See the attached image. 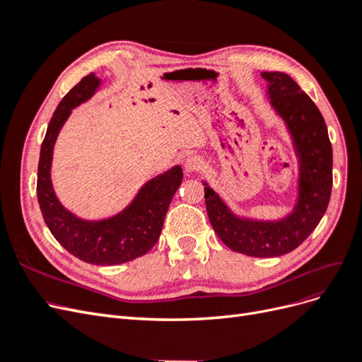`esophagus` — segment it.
Wrapping results in <instances>:
<instances>
[{
	"label": "esophagus",
	"mask_w": 362,
	"mask_h": 362,
	"mask_svg": "<svg viewBox=\"0 0 362 362\" xmlns=\"http://www.w3.org/2000/svg\"><path fill=\"white\" fill-rule=\"evenodd\" d=\"M202 168H204V160L199 156H190L185 158V163H184L185 172L193 173V172L201 170Z\"/></svg>",
	"instance_id": "1"
}]
</instances>
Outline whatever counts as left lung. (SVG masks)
I'll return each instance as SVG.
<instances>
[{"label":"left lung","mask_w":362,"mask_h":362,"mask_svg":"<svg viewBox=\"0 0 362 362\" xmlns=\"http://www.w3.org/2000/svg\"><path fill=\"white\" fill-rule=\"evenodd\" d=\"M272 107L286 120L299 156V198L290 216L276 222L240 218L205 185V205L217 237L249 257H279L302 245L319 225L331 199L332 146L325 119L299 84L284 72H262Z\"/></svg>","instance_id":"1"}]
</instances>
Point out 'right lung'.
I'll use <instances>...</instances> for the list:
<instances>
[{
	"label": "right lung",
	"mask_w": 362,
	"mask_h": 362,
	"mask_svg": "<svg viewBox=\"0 0 362 362\" xmlns=\"http://www.w3.org/2000/svg\"><path fill=\"white\" fill-rule=\"evenodd\" d=\"M100 83V78L89 74L57 105L42 141L36 190L43 221L69 254L89 264L115 266L145 255L154 247L170 201L182 182V169L175 166L148 181L129 206L105 221H81L64 210L51 184L52 148L72 108L89 100Z\"/></svg>",
	"instance_id": "obj_1"
}]
</instances>
